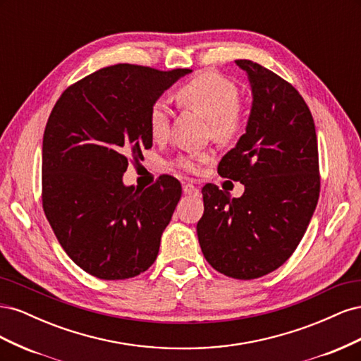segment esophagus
I'll return each instance as SVG.
<instances>
[{
    "instance_id": "1",
    "label": "esophagus",
    "mask_w": 361,
    "mask_h": 361,
    "mask_svg": "<svg viewBox=\"0 0 361 361\" xmlns=\"http://www.w3.org/2000/svg\"><path fill=\"white\" fill-rule=\"evenodd\" d=\"M182 190H183V194H187V195H199V188L197 187H194L192 183H183V187H182Z\"/></svg>"
}]
</instances>
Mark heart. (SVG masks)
I'll use <instances>...</instances> for the list:
<instances>
[{
    "label": "heart",
    "mask_w": 361,
    "mask_h": 361,
    "mask_svg": "<svg viewBox=\"0 0 361 361\" xmlns=\"http://www.w3.org/2000/svg\"><path fill=\"white\" fill-rule=\"evenodd\" d=\"M178 101L200 113L209 120L212 134L221 141L233 140L244 128V114L238 105V89L233 82L224 76L204 72L188 81L178 90ZM149 130L155 141H162L170 133V108L167 101L159 99L150 108ZM199 159H207L206 155H199ZM179 167L192 171L195 161L192 158H180Z\"/></svg>",
    "instance_id": "1"
}]
</instances>
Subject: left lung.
I'll list each match as a JSON object with an SVG mask.
<instances>
[{
  "label": "left lung",
  "mask_w": 361,
  "mask_h": 361,
  "mask_svg": "<svg viewBox=\"0 0 361 361\" xmlns=\"http://www.w3.org/2000/svg\"><path fill=\"white\" fill-rule=\"evenodd\" d=\"M251 89L245 134L218 164L223 178L244 185L241 197L203 187L197 238L209 265L224 276L251 280L290 257L319 199L318 140L307 104L279 75L236 60Z\"/></svg>",
  "instance_id": "obj_1"
}]
</instances>
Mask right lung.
<instances>
[{"mask_svg":"<svg viewBox=\"0 0 361 361\" xmlns=\"http://www.w3.org/2000/svg\"><path fill=\"white\" fill-rule=\"evenodd\" d=\"M190 69L116 64L71 85L43 134V211L68 256L102 280H125L154 264L180 199L179 180L146 190L123 183L129 158L152 147L149 113Z\"/></svg>","mask_w":361,"mask_h":361,"instance_id":"right-lung-1","label":"right lung"}]
</instances>
